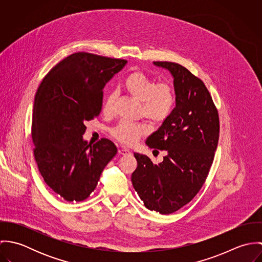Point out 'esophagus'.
Returning a JSON list of instances; mask_svg holds the SVG:
<instances>
[{
  "label": "esophagus",
  "instance_id": "1",
  "mask_svg": "<svg viewBox=\"0 0 262 262\" xmlns=\"http://www.w3.org/2000/svg\"><path fill=\"white\" fill-rule=\"evenodd\" d=\"M119 153L121 155H127L130 153V150L127 149V148H121V149H119Z\"/></svg>",
  "mask_w": 262,
  "mask_h": 262
}]
</instances>
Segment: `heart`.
<instances>
[{"mask_svg":"<svg viewBox=\"0 0 262 262\" xmlns=\"http://www.w3.org/2000/svg\"><path fill=\"white\" fill-rule=\"evenodd\" d=\"M124 86L130 96L140 102L139 115L152 124L160 125L170 116L176 104V93L169 83H156L147 75L136 72L126 77ZM114 102L115 93H110L104 102L103 112L111 114ZM148 131V126L143 122L121 121L111 130V134L119 142L133 145Z\"/></svg>","mask_w":262,"mask_h":262,"instance_id":"1","label":"heart"}]
</instances>
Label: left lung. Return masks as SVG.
I'll use <instances>...</instances> for the list:
<instances>
[{
	"mask_svg": "<svg viewBox=\"0 0 262 262\" xmlns=\"http://www.w3.org/2000/svg\"><path fill=\"white\" fill-rule=\"evenodd\" d=\"M153 64L173 76L176 108L145 142L149 148L166 151L163 161L154 164L148 156L134 153L137 168L131 181L147 209L167 215L188 204L205 184L218 145L220 122L202 79L176 62Z\"/></svg>",
	"mask_w": 262,
	"mask_h": 262,
	"instance_id": "left-lung-1",
	"label": "left lung"
}]
</instances>
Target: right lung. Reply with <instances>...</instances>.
<instances>
[{
    "instance_id": "right-lung-1",
    "label": "right lung",
    "mask_w": 262,
    "mask_h": 262,
    "mask_svg": "<svg viewBox=\"0 0 262 262\" xmlns=\"http://www.w3.org/2000/svg\"><path fill=\"white\" fill-rule=\"evenodd\" d=\"M127 60L76 52L45 75L33 107L32 140L38 169L55 193L68 202L85 200L117 153L111 140L82 139L86 121L102 110L103 89Z\"/></svg>"
}]
</instances>
